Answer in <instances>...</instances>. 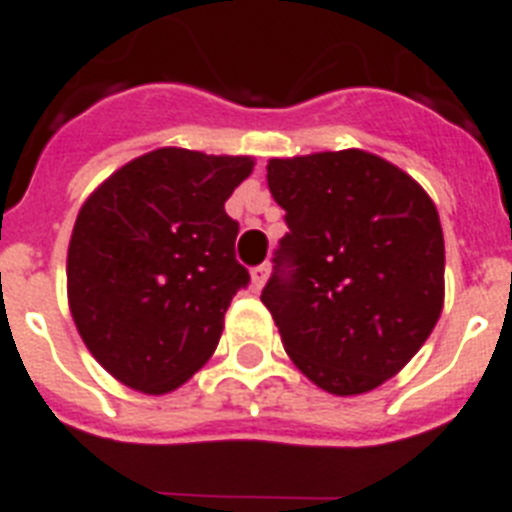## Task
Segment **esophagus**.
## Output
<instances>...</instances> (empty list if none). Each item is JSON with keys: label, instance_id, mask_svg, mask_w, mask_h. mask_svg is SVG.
<instances>
[{"label": "esophagus", "instance_id": "1", "mask_svg": "<svg viewBox=\"0 0 512 512\" xmlns=\"http://www.w3.org/2000/svg\"><path fill=\"white\" fill-rule=\"evenodd\" d=\"M270 276V265H257V268H252V289L260 291L265 286V281H268Z\"/></svg>", "mask_w": 512, "mask_h": 512}]
</instances>
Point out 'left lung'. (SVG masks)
<instances>
[{
  "mask_svg": "<svg viewBox=\"0 0 512 512\" xmlns=\"http://www.w3.org/2000/svg\"><path fill=\"white\" fill-rule=\"evenodd\" d=\"M286 210L263 304L302 375L359 395L398 375L440 320L445 242L435 203L367 150L270 158Z\"/></svg>",
  "mask_w": 512,
  "mask_h": 512,
  "instance_id": "8db88e82",
  "label": "left lung"
}]
</instances>
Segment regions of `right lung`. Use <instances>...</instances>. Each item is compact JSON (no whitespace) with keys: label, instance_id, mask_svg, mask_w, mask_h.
<instances>
[{"label":"right lung","instance_id":"obj_1","mask_svg":"<svg viewBox=\"0 0 512 512\" xmlns=\"http://www.w3.org/2000/svg\"><path fill=\"white\" fill-rule=\"evenodd\" d=\"M249 156L158 148L106 179L77 213L67 299L88 351L140 393L190 380L216 351L223 315L249 283L239 223L223 203Z\"/></svg>","mask_w":512,"mask_h":512}]
</instances>
